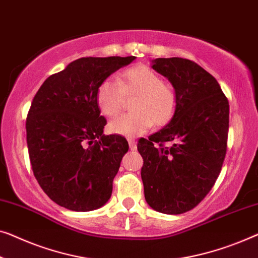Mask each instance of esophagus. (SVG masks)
<instances>
[{
  "instance_id": "esophagus-1",
  "label": "esophagus",
  "mask_w": 258,
  "mask_h": 258,
  "mask_svg": "<svg viewBox=\"0 0 258 258\" xmlns=\"http://www.w3.org/2000/svg\"><path fill=\"white\" fill-rule=\"evenodd\" d=\"M128 143H129V148L130 150H135L136 149V142L134 138H128Z\"/></svg>"
}]
</instances>
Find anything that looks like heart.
I'll use <instances>...</instances> for the list:
<instances>
[{"mask_svg": "<svg viewBox=\"0 0 258 258\" xmlns=\"http://www.w3.org/2000/svg\"><path fill=\"white\" fill-rule=\"evenodd\" d=\"M124 95L136 99L133 113L111 121L110 133L136 137L147 133L152 124L163 126L172 120L178 108L177 93L148 66L138 65L123 72L121 79H106L96 89V103L103 115L115 117L124 106Z\"/></svg>", "mask_w": 258, "mask_h": 258, "instance_id": "b5f03b06", "label": "heart"}]
</instances>
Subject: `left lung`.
I'll return each mask as SVG.
<instances>
[{
  "label": "left lung",
  "instance_id": "obj_1",
  "mask_svg": "<svg viewBox=\"0 0 258 258\" xmlns=\"http://www.w3.org/2000/svg\"><path fill=\"white\" fill-rule=\"evenodd\" d=\"M152 69L172 84L178 108L163 129L138 140L144 197L157 212L182 214L207 196L221 172L229 102L215 78L192 60L157 58Z\"/></svg>",
  "mask_w": 258,
  "mask_h": 258
}]
</instances>
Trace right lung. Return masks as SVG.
<instances>
[{
	"mask_svg": "<svg viewBox=\"0 0 258 258\" xmlns=\"http://www.w3.org/2000/svg\"><path fill=\"white\" fill-rule=\"evenodd\" d=\"M136 57L77 59L40 86L30 107L27 143L33 174L52 201L76 212L109 200L128 142L103 135L96 89Z\"/></svg>",
	"mask_w": 258,
	"mask_h": 258,
	"instance_id": "add662e5",
	"label": "right lung"
}]
</instances>
